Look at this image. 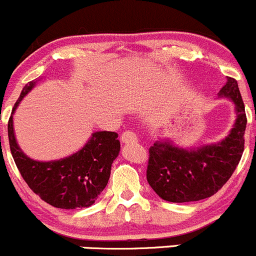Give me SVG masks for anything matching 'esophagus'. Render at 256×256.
Wrapping results in <instances>:
<instances>
[{"instance_id":"esophagus-1","label":"esophagus","mask_w":256,"mask_h":256,"mask_svg":"<svg viewBox=\"0 0 256 256\" xmlns=\"http://www.w3.org/2000/svg\"><path fill=\"white\" fill-rule=\"evenodd\" d=\"M120 140L123 144H136L138 143V136L133 130L123 132L120 136Z\"/></svg>"}]
</instances>
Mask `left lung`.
I'll return each mask as SVG.
<instances>
[{"label": "left lung", "mask_w": 256, "mask_h": 256, "mask_svg": "<svg viewBox=\"0 0 256 256\" xmlns=\"http://www.w3.org/2000/svg\"><path fill=\"white\" fill-rule=\"evenodd\" d=\"M220 98L234 104L236 122L218 143L181 148L160 138L149 149L146 180L160 198L175 204L204 200L222 188L238 166L244 152L246 116L238 82L226 78Z\"/></svg>", "instance_id": "8db88e82"}]
</instances>
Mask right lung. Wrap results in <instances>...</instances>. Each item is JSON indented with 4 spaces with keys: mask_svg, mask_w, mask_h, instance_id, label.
<instances>
[{
    "mask_svg": "<svg viewBox=\"0 0 256 256\" xmlns=\"http://www.w3.org/2000/svg\"><path fill=\"white\" fill-rule=\"evenodd\" d=\"M36 82L23 88L8 120L10 148L16 165L32 191L46 204L62 210L92 206L107 186L113 160L120 154L118 134L94 132L85 146L69 156L50 162L30 159L16 140L13 114Z\"/></svg>",
    "mask_w": 256,
    "mask_h": 256,
    "instance_id": "1",
    "label": "right lung"
}]
</instances>
